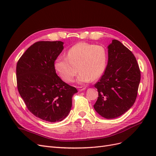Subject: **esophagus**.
Masks as SVG:
<instances>
[{"instance_id": "obj_1", "label": "esophagus", "mask_w": 156, "mask_h": 156, "mask_svg": "<svg viewBox=\"0 0 156 156\" xmlns=\"http://www.w3.org/2000/svg\"><path fill=\"white\" fill-rule=\"evenodd\" d=\"M86 89V88H83V87H79V91H80V92H81V91H83V90H84Z\"/></svg>"}]
</instances>
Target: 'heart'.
I'll return each mask as SVG.
<instances>
[{"mask_svg":"<svg viewBox=\"0 0 156 156\" xmlns=\"http://www.w3.org/2000/svg\"><path fill=\"white\" fill-rule=\"evenodd\" d=\"M107 63V52L104 47L80 42L68 50L67 57L56 58L54 68L60 77L67 83L73 81L79 70L77 81L84 84L101 77Z\"/></svg>","mask_w":156,"mask_h":156,"instance_id":"obj_1","label":"heart"}]
</instances>
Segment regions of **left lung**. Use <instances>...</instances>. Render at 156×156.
I'll return each instance as SVG.
<instances>
[{
	"instance_id": "obj_1",
	"label": "left lung",
	"mask_w": 156,
	"mask_h": 156,
	"mask_svg": "<svg viewBox=\"0 0 156 156\" xmlns=\"http://www.w3.org/2000/svg\"><path fill=\"white\" fill-rule=\"evenodd\" d=\"M108 62L105 73L95 84L98 98L94 108L102 117L112 119L133 105L140 72L132 52L116 40L107 47Z\"/></svg>"
}]
</instances>
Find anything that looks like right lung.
Instances as JSON below:
<instances>
[{
  "mask_svg": "<svg viewBox=\"0 0 156 156\" xmlns=\"http://www.w3.org/2000/svg\"><path fill=\"white\" fill-rule=\"evenodd\" d=\"M60 41H37L27 49L16 67L19 93L28 109L39 119L60 122L72 106L77 89L56 73L54 62L64 49Z\"/></svg>",
  "mask_w": 156,
  "mask_h": 156,
  "instance_id": "right-lung-1",
  "label": "right lung"
}]
</instances>
